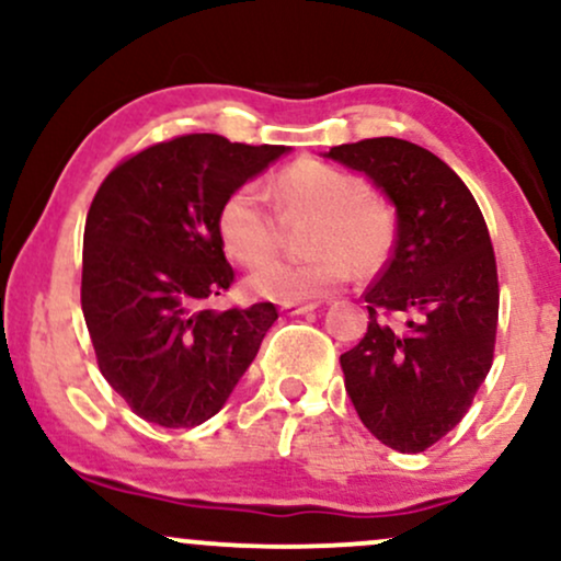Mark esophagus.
Wrapping results in <instances>:
<instances>
[{"instance_id": "esophagus-1", "label": "esophagus", "mask_w": 561, "mask_h": 561, "mask_svg": "<svg viewBox=\"0 0 561 561\" xmlns=\"http://www.w3.org/2000/svg\"><path fill=\"white\" fill-rule=\"evenodd\" d=\"M317 308L319 302H282V313H287V317H300V313H311Z\"/></svg>"}]
</instances>
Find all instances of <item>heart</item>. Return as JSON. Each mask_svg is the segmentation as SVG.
I'll use <instances>...</instances> for the list:
<instances>
[{
    "label": "heart",
    "mask_w": 561,
    "mask_h": 561,
    "mask_svg": "<svg viewBox=\"0 0 561 561\" xmlns=\"http://www.w3.org/2000/svg\"><path fill=\"white\" fill-rule=\"evenodd\" d=\"M272 199L279 216L313 214L306 261L268 259L244 279L250 295L272 302H313L334 293L358 272H377L396 242V216L382 197L371 195L358 173L319 160H298L276 173ZM224 250L240 263L266 259L276 244V216L259 190L237 186L216 216Z\"/></svg>",
    "instance_id": "b5f03b06"
}]
</instances>
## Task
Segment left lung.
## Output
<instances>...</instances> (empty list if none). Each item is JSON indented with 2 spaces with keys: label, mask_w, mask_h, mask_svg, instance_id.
Returning a JSON list of instances; mask_svg holds the SVG:
<instances>
[{
  "label": "left lung",
  "mask_w": 561,
  "mask_h": 561,
  "mask_svg": "<svg viewBox=\"0 0 561 561\" xmlns=\"http://www.w3.org/2000/svg\"><path fill=\"white\" fill-rule=\"evenodd\" d=\"M327 158L366 173L398 216L388 266L364 293L369 327L340 356L345 390L377 440L420 454L465 420L491 371V234L467 184L420 145L377 137L332 147Z\"/></svg>",
  "instance_id": "obj_1"
}]
</instances>
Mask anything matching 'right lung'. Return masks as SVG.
Instances as JSON below:
<instances>
[{
    "instance_id": "obj_1",
    "label": "right lung",
    "mask_w": 561,
    "mask_h": 561,
    "mask_svg": "<svg viewBox=\"0 0 561 561\" xmlns=\"http://www.w3.org/2000/svg\"><path fill=\"white\" fill-rule=\"evenodd\" d=\"M184 134L107 173L83 227L81 308L96 364L141 420L195 427L218 414L274 324V302L210 306L234 272L216 216L224 197L285 156Z\"/></svg>"
}]
</instances>
